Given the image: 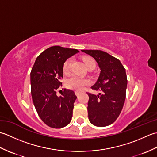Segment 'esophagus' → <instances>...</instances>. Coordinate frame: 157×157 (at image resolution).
Listing matches in <instances>:
<instances>
[{"mask_svg": "<svg viewBox=\"0 0 157 157\" xmlns=\"http://www.w3.org/2000/svg\"><path fill=\"white\" fill-rule=\"evenodd\" d=\"M75 95H76L77 96H78L79 94H80V92H79V91H75Z\"/></svg>", "mask_w": 157, "mask_h": 157, "instance_id": "1", "label": "esophagus"}]
</instances>
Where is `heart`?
<instances>
[{
	"mask_svg": "<svg viewBox=\"0 0 157 157\" xmlns=\"http://www.w3.org/2000/svg\"><path fill=\"white\" fill-rule=\"evenodd\" d=\"M83 61H84L87 68L92 65H95V62L94 60L90 57H88V56L83 58ZM71 63V59H69L65 62L64 65H63V72H64V73H67L70 71ZM88 83L89 82L87 79L81 78L76 75H71L67 79L66 86L67 87H68L70 89L76 90H82L86 85L88 84Z\"/></svg>",
	"mask_w": 157,
	"mask_h": 157,
	"instance_id": "heart-1",
	"label": "heart"
}]
</instances>
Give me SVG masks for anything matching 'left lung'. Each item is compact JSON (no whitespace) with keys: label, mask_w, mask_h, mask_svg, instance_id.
I'll list each match as a JSON object with an SVG mask.
<instances>
[{"label":"left lung","mask_w":157,"mask_h":157,"mask_svg":"<svg viewBox=\"0 0 157 157\" xmlns=\"http://www.w3.org/2000/svg\"><path fill=\"white\" fill-rule=\"evenodd\" d=\"M97 62L101 73L92 89L102 92L89 96V121L97 127L112 124L117 119L125 102L128 84L125 69L119 59L98 50H82Z\"/></svg>","instance_id":"1"}]
</instances>
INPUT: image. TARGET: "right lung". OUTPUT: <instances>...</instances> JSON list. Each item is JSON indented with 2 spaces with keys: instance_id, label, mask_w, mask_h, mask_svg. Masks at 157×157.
I'll return each instance as SVG.
<instances>
[{
  "instance_id": "1",
  "label": "right lung",
  "mask_w": 157,
  "mask_h": 157,
  "mask_svg": "<svg viewBox=\"0 0 157 157\" xmlns=\"http://www.w3.org/2000/svg\"><path fill=\"white\" fill-rule=\"evenodd\" d=\"M79 51L54 46L43 51L36 59L30 73L33 102L40 117L48 126L62 128L71 122L74 92L65 90L61 96L56 90L62 84L63 65L68 58Z\"/></svg>"
}]
</instances>
